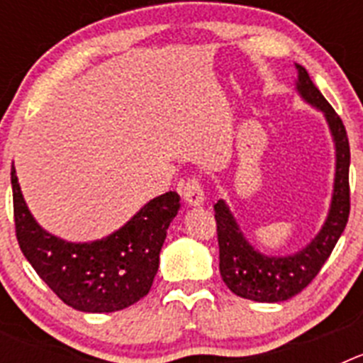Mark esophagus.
Returning a JSON list of instances; mask_svg holds the SVG:
<instances>
[{"instance_id":"obj_1","label":"esophagus","mask_w":363,"mask_h":363,"mask_svg":"<svg viewBox=\"0 0 363 363\" xmlns=\"http://www.w3.org/2000/svg\"><path fill=\"white\" fill-rule=\"evenodd\" d=\"M179 194L184 196L185 203L191 205V207H198L205 200L203 187H201V182L198 178H189L187 182L179 185Z\"/></svg>"}]
</instances>
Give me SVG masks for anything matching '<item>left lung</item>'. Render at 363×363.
Segmentation results:
<instances>
[{"label":"left lung","instance_id":"1","mask_svg":"<svg viewBox=\"0 0 363 363\" xmlns=\"http://www.w3.org/2000/svg\"><path fill=\"white\" fill-rule=\"evenodd\" d=\"M296 69L298 94L307 104L320 108L325 114L335 142V189H333L331 209L323 227L301 251L291 256H267L256 251L247 242L238 221L234 220L225 201L218 200V203H214L221 278L234 294L264 303L289 300L306 289L318 274L327 258L331 256L336 242L347 225L349 211H351V192H349L351 150H349L345 127L335 108L311 82L307 70L301 65H296Z\"/></svg>","mask_w":363,"mask_h":363}]
</instances>
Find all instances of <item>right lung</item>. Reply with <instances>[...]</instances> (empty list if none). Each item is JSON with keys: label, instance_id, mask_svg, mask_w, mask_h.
<instances>
[{"label": "right lung", "instance_id": "right-lung-1", "mask_svg": "<svg viewBox=\"0 0 363 363\" xmlns=\"http://www.w3.org/2000/svg\"><path fill=\"white\" fill-rule=\"evenodd\" d=\"M11 182L19 249L60 300L83 313H114L149 293L167 229L179 209L174 191L143 205L107 238L72 243L38 225L23 200L14 167Z\"/></svg>", "mask_w": 363, "mask_h": 363}]
</instances>
